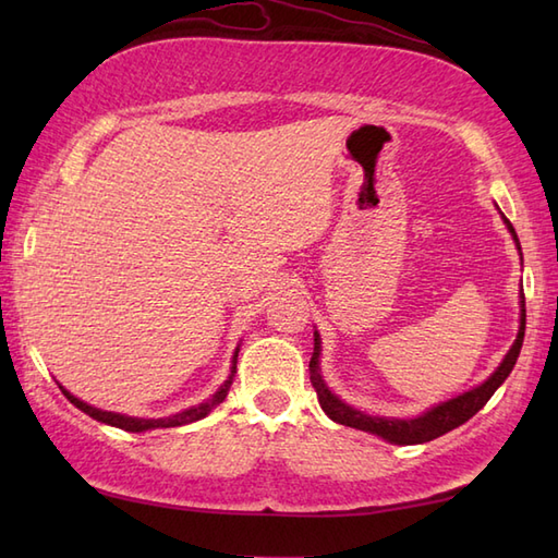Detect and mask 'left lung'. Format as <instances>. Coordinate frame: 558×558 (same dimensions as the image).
Masks as SVG:
<instances>
[{"instance_id":"obj_1","label":"left lung","mask_w":558,"mask_h":558,"mask_svg":"<svg viewBox=\"0 0 558 558\" xmlns=\"http://www.w3.org/2000/svg\"><path fill=\"white\" fill-rule=\"evenodd\" d=\"M504 222L508 225V230H511L513 240L518 244V234L513 230V225L508 222V218H504ZM518 248H520V244H518ZM523 338H525V294H520V330H518V338L511 345V350H508L504 362L496 366V372L482 386L472 388V390H468V393H462L458 398H450V400L441 402V405L426 410L424 414H420V417H414V420L372 417V414H364L362 410H354V408L348 405V402H342L336 393H330L328 386L324 384L322 372H318V354H322V338H318V333H314V354H312V362H310L312 386L316 388L318 405H322V410L333 422L352 426V429L376 434V436L386 438V441L398 444V446L426 444V441H432V438L444 436L446 432L456 429V426L465 424L472 417V414H477L484 405H487V400L494 396V390L499 388L508 378V374L513 372L520 348H523Z\"/></svg>"}]
</instances>
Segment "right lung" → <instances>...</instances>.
Here are the masks:
<instances>
[{"mask_svg":"<svg viewBox=\"0 0 558 558\" xmlns=\"http://www.w3.org/2000/svg\"><path fill=\"white\" fill-rule=\"evenodd\" d=\"M236 352H240V350H236ZM236 352H234V357H232V374L228 376V381H225V384L216 390V396H213V398H210V400H206V402H201V405H194V408H189V410H184V412H177V414H170V417H160V420L126 417V414H120V412L98 410V408L88 405V402L78 400L76 396H71L64 386H59V388H62V393L66 396V400L74 402V405H76L81 412H86L88 417L98 420V422H102V424L117 426V429H124V432L170 429V426H184V424H192V422H196V420H204L206 414H208L213 408L220 405V402H222L225 398H228V390H230V386H232V378H234V372H236Z\"/></svg>","mask_w":558,"mask_h":558,"instance_id":"add662e5","label":"right lung"}]
</instances>
